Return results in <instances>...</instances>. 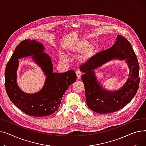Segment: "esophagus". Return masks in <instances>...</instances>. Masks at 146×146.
<instances>
[{
  "mask_svg": "<svg viewBox=\"0 0 146 146\" xmlns=\"http://www.w3.org/2000/svg\"><path fill=\"white\" fill-rule=\"evenodd\" d=\"M76 74L77 76V78L80 79L81 76V72L80 70H77V71H76Z\"/></svg>",
  "mask_w": 146,
  "mask_h": 146,
  "instance_id": "esophagus-1",
  "label": "esophagus"
}]
</instances>
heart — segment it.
<instances>
[{
    "mask_svg": "<svg viewBox=\"0 0 146 146\" xmlns=\"http://www.w3.org/2000/svg\"><path fill=\"white\" fill-rule=\"evenodd\" d=\"M79 61L81 63H85L94 54V48L89 45V42L84 39L77 40L74 42L69 47V52L71 55L79 54ZM66 56L62 55L61 59L62 61L66 60Z\"/></svg>",
    "mask_w": 146,
    "mask_h": 146,
    "instance_id": "1",
    "label": "heart"
}]
</instances>
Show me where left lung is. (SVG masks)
<instances>
[{
	"mask_svg": "<svg viewBox=\"0 0 146 146\" xmlns=\"http://www.w3.org/2000/svg\"><path fill=\"white\" fill-rule=\"evenodd\" d=\"M126 59L130 68L129 77L120 89L107 91L97 80L94 70L113 59ZM84 73L81 80L84 84L87 104L90 109L100 114L113 113L120 110L132 100L140 84L139 64L130 42L118 35L115 44L110 48L101 51L82 65Z\"/></svg>",
	"mask_w": 146,
	"mask_h": 146,
	"instance_id": "left-lung-1",
	"label": "left lung"
}]
</instances>
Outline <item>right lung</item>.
<instances>
[{
	"instance_id": "1",
	"label": "right lung",
	"mask_w": 146,
	"mask_h": 146,
	"mask_svg": "<svg viewBox=\"0 0 146 146\" xmlns=\"http://www.w3.org/2000/svg\"><path fill=\"white\" fill-rule=\"evenodd\" d=\"M44 50V45L35 40L22 41L16 47L5 70V88L9 98L24 113L33 117H44L54 113L61 104L64 93L76 80L73 70L64 73L53 72L52 61ZM30 56H33L32 58L47 76L42 89L31 94L22 92L16 81L18 59Z\"/></svg>"
}]
</instances>
